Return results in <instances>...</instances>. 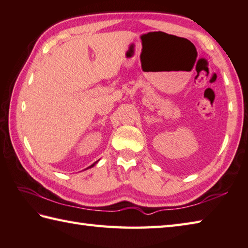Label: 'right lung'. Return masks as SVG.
<instances>
[{"instance_id": "add662e5", "label": "right lung", "mask_w": 248, "mask_h": 248, "mask_svg": "<svg viewBox=\"0 0 248 248\" xmlns=\"http://www.w3.org/2000/svg\"><path fill=\"white\" fill-rule=\"evenodd\" d=\"M97 163H98V160H97V161H95V163H94V164H92V165H91V166H90V167H88L87 169H89V168H92V167H94V166H95V165H96Z\"/></svg>"}]
</instances>
